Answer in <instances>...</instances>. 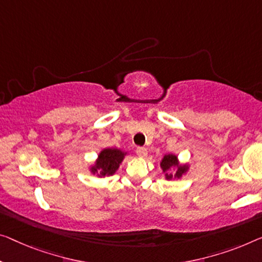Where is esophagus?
Here are the masks:
<instances>
[{
	"mask_svg": "<svg viewBox=\"0 0 262 262\" xmlns=\"http://www.w3.org/2000/svg\"><path fill=\"white\" fill-rule=\"evenodd\" d=\"M136 154H138L139 156H141V158H143V156L147 155V149L144 147H138L136 148Z\"/></svg>",
	"mask_w": 262,
	"mask_h": 262,
	"instance_id": "esophagus-1",
	"label": "esophagus"
}]
</instances>
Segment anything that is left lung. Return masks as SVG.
I'll list each match as a JSON object with an SVG mask.
<instances>
[{
	"label": "left lung",
	"instance_id": "8db88e82",
	"mask_svg": "<svg viewBox=\"0 0 262 262\" xmlns=\"http://www.w3.org/2000/svg\"><path fill=\"white\" fill-rule=\"evenodd\" d=\"M179 163H178V158L175 155H173V154H168V155H166L165 158H163V160H162V162H161V168H162V170L163 171H166V170H168L169 168H171V167H175V166H178ZM185 170H186V167L185 166H179L178 167V171H177V174H175V177L177 178H180L181 175L185 173ZM167 175V179H170L171 178V174H166Z\"/></svg>",
	"mask_w": 262,
	"mask_h": 262
}]
</instances>
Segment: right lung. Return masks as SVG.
Returning a JSON list of instances; mask_svg holds the SVG:
<instances>
[{
	"label": "right lung",
	"instance_id": "obj_1",
	"mask_svg": "<svg viewBox=\"0 0 262 262\" xmlns=\"http://www.w3.org/2000/svg\"><path fill=\"white\" fill-rule=\"evenodd\" d=\"M124 153L119 149H103L99 155L95 167L92 170L94 173H99L101 177H108L115 173L119 168V165L122 161Z\"/></svg>",
	"mask_w": 262,
	"mask_h": 262
}]
</instances>
